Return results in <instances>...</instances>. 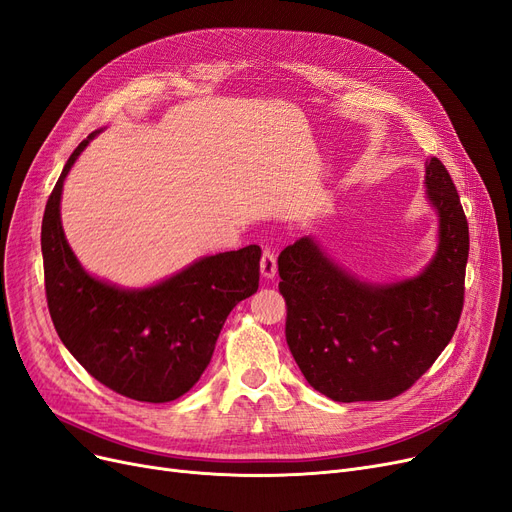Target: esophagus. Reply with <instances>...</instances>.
<instances>
[{
    "mask_svg": "<svg viewBox=\"0 0 512 512\" xmlns=\"http://www.w3.org/2000/svg\"><path fill=\"white\" fill-rule=\"evenodd\" d=\"M276 255L270 251V249H265L263 251V255H261V276L265 278V280H274L276 278Z\"/></svg>",
    "mask_w": 512,
    "mask_h": 512,
    "instance_id": "1",
    "label": "esophagus"
}]
</instances>
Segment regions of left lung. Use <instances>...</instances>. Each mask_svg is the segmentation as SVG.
Here are the masks:
<instances>
[{"label": "left lung", "instance_id": "obj_1", "mask_svg": "<svg viewBox=\"0 0 512 512\" xmlns=\"http://www.w3.org/2000/svg\"><path fill=\"white\" fill-rule=\"evenodd\" d=\"M427 201L437 251L416 276L368 282L303 236L278 257L286 343L305 381L335 402H381L410 389L446 349L460 320L469 224L448 169L431 159Z\"/></svg>", "mask_w": 512, "mask_h": 512}]
</instances>
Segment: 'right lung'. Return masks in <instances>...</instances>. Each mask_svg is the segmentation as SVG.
<instances>
[{
    "mask_svg": "<svg viewBox=\"0 0 512 512\" xmlns=\"http://www.w3.org/2000/svg\"><path fill=\"white\" fill-rule=\"evenodd\" d=\"M90 133L66 161L41 221L46 297L54 328L96 381L129 399L165 404L188 393L211 362L230 311L257 293V244L196 259L146 288H123L87 272L66 242L60 198Z\"/></svg>",
    "mask_w": 512,
    "mask_h": 512,
    "instance_id": "1",
    "label": "right lung"
}]
</instances>
